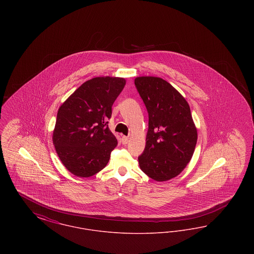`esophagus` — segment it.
I'll use <instances>...</instances> for the list:
<instances>
[{"instance_id":"34e87169","label":"esophagus","mask_w":254,"mask_h":254,"mask_svg":"<svg viewBox=\"0 0 254 254\" xmlns=\"http://www.w3.org/2000/svg\"><path fill=\"white\" fill-rule=\"evenodd\" d=\"M127 142H128V137L127 136H123L122 137V143L124 145H126V144H127Z\"/></svg>"}]
</instances>
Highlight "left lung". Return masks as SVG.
<instances>
[{
  "label": "left lung",
  "mask_w": 254,
  "mask_h": 254,
  "mask_svg": "<svg viewBox=\"0 0 254 254\" xmlns=\"http://www.w3.org/2000/svg\"><path fill=\"white\" fill-rule=\"evenodd\" d=\"M135 86L148 113L140 169L151 179L168 181L179 175L193 155L197 129L186 99L159 77H137Z\"/></svg>",
  "instance_id": "1"
}]
</instances>
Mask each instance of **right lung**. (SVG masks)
<instances>
[{"mask_svg":"<svg viewBox=\"0 0 254 254\" xmlns=\"http://www.w3.org/2000/svg\"><path fill=\"white\" fill-rule=\"evenodd\" d=\"M125 85L124 78H93L79 86L58 110L53 144L63 165L75 176L90 177L109 163L117 139L108 120Z\"/></svg>","mask_w":254,"mask_h":254,"instance_id":"right-lung-1","label":"right lung"}]
</instances>
